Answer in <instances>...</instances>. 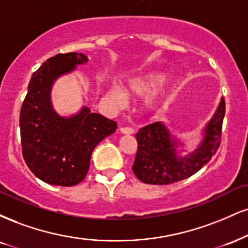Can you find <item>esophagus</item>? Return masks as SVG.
<instances>
[{
    "label": "esophagus",
    "mask_w": 248,
    "mask_h": 248,
    "mask_svg": "<svg viewBox=\"0 0 248 248\" xmlns=\"http://www.w3.org/2000/svg\"><path fill=\"white\" fill-rule=\"evenodd\" d=\"M120 132L122 134H127V135H130V134H134V129L130 127H121Z\"/></svg>",
    "instance_id": "obj_1"
}]
</instances>
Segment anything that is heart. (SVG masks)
Masks as SVG:
<instances>
[{
    "label": "heart",
    "instance_id": "heart-1",
    "mask_svg": "<svg viewBox=\"0 0 248 248\" xmlns=\"http://www.w3.org/2000/svg\"><path fill=\"white\" fill-rule=\"evenodd\" d=\"M165 79V74L160 73V71H150V73H145L143 75L135 77L128 83L127 85V93L129 97H141V95L148 94L150 92L156 90ZM109 98H111L113 103L118 106H124L127 103V95L120 89L114 88L111 89L108 92ZM160 94L159 92H156L148 98L145 101V108L149 111H153L156 108L159 104Z\"/></svg>",
    "mask_w": 248,
    "mask_h": 248
}]
</instances>
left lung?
I'll list each match as a JSON object with an SVG mask.
<instances>
[{
  "label": "left lung",
  "instance_id": "left-lung-1",
  "mask_svg": "<svg viewBox=\"0 0 248 248\" xmlns=\"http://www.w3.org/2000/svg\"><path fill=\"white\" fill-rule=\"evenodd\" d=\"M225 100L220 99L216 112L204 127L203 139L196 150L180 156V143L162 122H154L136 134L137 153L133 172L139 180L150 185H170L192 177L215 156L222 137Z\"/></svg>",
  "mask_w": 248,
  "mask_h": 248
}]
</instances>
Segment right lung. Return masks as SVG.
<instances>
[{
    "instance_id": "obj_1",
    "label": "right lung",
    "mask_w": 248,
    "mask_h": 248,
    "mask_svg": "<svg viewBox=\"0 0 248 248\" xmlns=\"http://www.w3.org/2000/svg\"><path fill=\"white\" fill-rule=\"evenodd\" d=\"M88 62L83 53L58 54L45 61L30 79L19 115L20 141L26 165L44 183L70 187L85 178L91 154L115 132L116 122L83 107L64 118L50 101L53 83Z\"/></svg>"
}]
</instances>
